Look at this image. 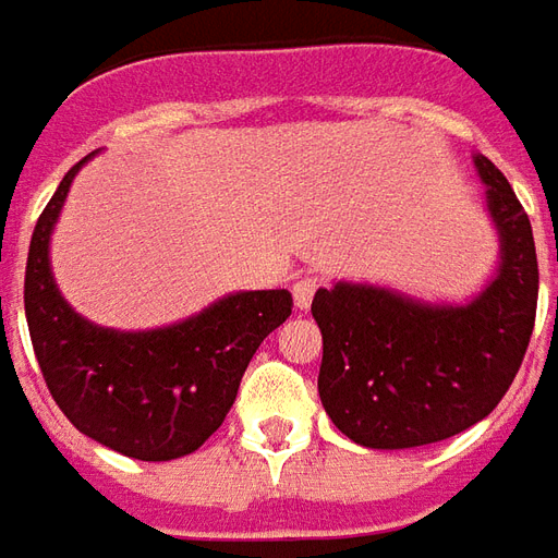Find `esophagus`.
Returning a JSON list of instances; mask_svg holds the SVG:
<instances>
[{
	"label": "esophagus",
	"mask_w": 558,
	"mask_h": 558,
	"mask_svg": "<svg viewBox=\"0 0 558 558\" xmlns=\"http://www.w3.org/2000/svg\"><path fill=\"white\" fill-rule=\"evenodd\" d=\"M319 290V280L316 278H302L292 283V302L299 311H307L311 302H314V292Z\"/></svg>",
	"instance_id": "1"
}]
</instances>
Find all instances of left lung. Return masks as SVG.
<instances>
[{
    "label": "left lung",
    "mask_w": 558,
    "mask_h": 558,
    "mask_svg": "<svg viewBox=\"0 0 558 558\" xmlns=\"http://www.w3.org/2000/svg\"><path fill=\"white\" fill-rule=\"evenodd\" d=\"M496 230L493 275L463 302H430L386 283L316 290L319 400L355 445L400 451L442 442L487 418L526 355L538 259L526 211L484 155H472Z\"/></svg>",
    "instance_id": "1"
}]
</instances>
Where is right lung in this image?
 <instances>
[{"instance_id": "add662e5", "label": "right lung", "mask_w": 558, "mask_h": 558, "mask_svg": "<svg viewBox=\"0 0 558 558\" xmlns=\"http://www.w3.org/2000/svg\"><path fill=\"white\" fill-rule=\"evenodd\" d=\"M71 167L35 223L26 259V323L35 359L68 421L95 442L134 460L194 454L218 430L259 343L292 314L287 290L227 292L170 326L122 331L77 314L50 266V239Z\"/></svg>"}]
</instances>
